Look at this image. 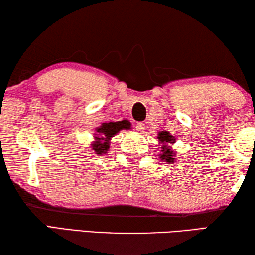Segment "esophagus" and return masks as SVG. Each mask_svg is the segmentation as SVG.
<instances>
[{"instance_id": "34e87169", "label": "esophagus", "mask_w": 255, "mask_h": 255, "mask_svg": "<svg viewBox=\"0 0 255 255\" xmlns=\"http://www.w3.org/2000/svg\"><path fill=\"white\" fill-rule=\"evenodd\" d=\"M145 129V126L143 123H137L136 124V130L139 132H143V130Z\"/></svg>"}]
</instances>
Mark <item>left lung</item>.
<instances>
[{
    "label": "left lung",
    "mask_w": 255,
    "mask_h": 255,
    "mask_svg": "<svg viewBox=\"0 0 255 255\" xmlns=\"http://www.w3.org/2000/svg\"><path fill=\"white\" fill-rule=\"evenodd\" d=\"M158 138H159V141H161V143H163V150H161L162 154H160L161 160H165L166 162H169V163L174 162V156H173V155H175L174 152L170 150L169 145H165L169 143H174V141H175L174 137L170 136V132L162 131L159 133Z\"/></svg>",
    "instance_id": "obj_1"
}]
</instances>
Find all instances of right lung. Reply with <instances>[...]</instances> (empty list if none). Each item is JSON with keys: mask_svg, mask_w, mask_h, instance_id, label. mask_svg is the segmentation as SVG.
I'll list each match as a JSON object with an SVG mask.
<instances>
[{"mask_svg": "<svg viewBox=\"0 0 255 255\" xmlns=\"http://www.w3.org/2000/svg\"><path fill=\"white\" fill-rule=\"evenodd\" d=\"M129 128H130V124L127 121L102 124V126L96 129L101 136L96 137V141L92 144V148L97 154L106 153V151H108V148H110V139L115 136L118 131H121L122 129Z\"/></svg>", "mask_w": 255, "mask_h": 255, "instance_id": "obj_1", "label": "right lung"}]
</instances>
